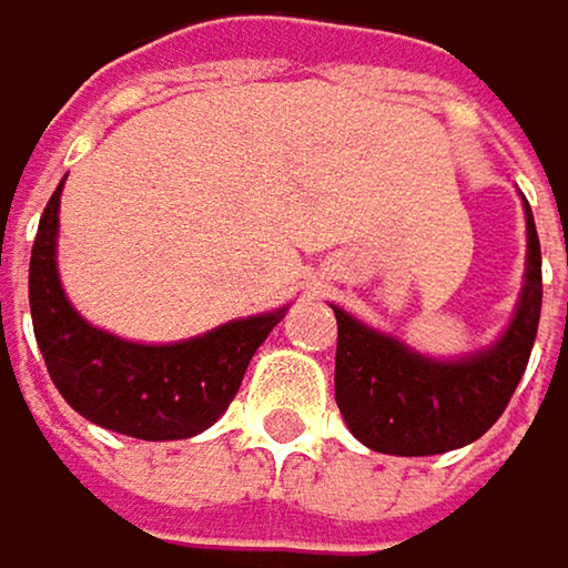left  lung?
<instances>
[{
    "label": "left lung",
    "instance_id": "1",
    "mask_svg": "<svg viewBox=\"0 0 568 568\" xmlns=\"http://www.w3.org/2000/svg\"><path fill=\"white\" fill-rule=\"evenodd\" d=\"M526 207V274L506 331L483 351L436 361L367 327L344 307L337 317L334 397L351 433L390 456H433L479 439L496 424L529 364L542 311V254Z\"/></svg>",
    "mask_w": 568,
    "mask_h": 568
}]
</instances>
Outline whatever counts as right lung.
Instances as JSON below:
<instances>
[{"mask_svg":"<svg viewBox=\"0 0 568 568\" xmlns=\"http://www.w3.org/2000/svg\"><path fill=\"white\" fill-rule=\"evenodd\" d=\"M49 197L29 261V307L49 377L85 420L135 439H187L217 424L254 351L284 311L227 321L174 344H139L89 324L59 281V201Z\"/></svg>","mask_w":568,"mask_h":568,"instance_id":"1","label":"right lung"}]
</instances>
